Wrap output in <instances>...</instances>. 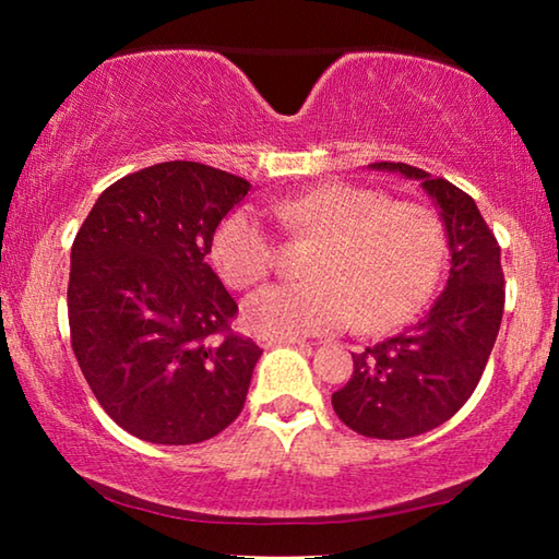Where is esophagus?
<instances>
[{"instance_id":"34e87169","label":"esophagus","mask_w":559,"mask_h":559,"mask_svg":"<svg viewBox=\"0 0 559 559\" xmlns=\"http://www.w3.org/2000/svg\"><path fill=\"white\" fill-rule=\"evenodd\" d=\"M259 345L261 347H278V345H306L302 343V340H298V337H269V335H263V337H259Z\"/></svg>"}]
</instances>
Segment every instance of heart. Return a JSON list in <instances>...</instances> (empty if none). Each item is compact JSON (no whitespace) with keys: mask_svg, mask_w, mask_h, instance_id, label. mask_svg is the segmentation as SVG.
<instances>
[{"mask_svg":"<svg viewBox=\"0 0 559 559\" xmlns=\"http://www.w3.org/2000/svg\"><path fill=\"white\" fill-rule=\"evenodd\" d=\"M296 234L318 239L310 281L273 283L246 300V320L263 335L302 337L402 325L437 286L447 257L443 224L429 206L349 182H325L271 204ZM212 257L224 281L246 288L276 266V241L261 216L239 206L214 234Z\"/></svg>","mask_w":559,"mask_h":559,"instance_id":"heart-1","label":"heart"}]
</instances>
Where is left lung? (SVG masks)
I'll return each mask as SVG.
<instances>
[{
	"label": "left lung",
	"mask_w": 559,
	"mask_h": 559,
	"mask_svg": "<svg viewBox=\"0 0 559 559\" xmlns=\"http://www.w3.org/2000/svg\"><path fill=\"white\" fill-rule=\"evenodd\" d=\"M421 182L447 226L449 281L429 313L404 333L353 355L333 409L370 439H409L449 421L476 390L506 306L500 246L476 202L441 177L404 163H374Z\"/></svg>",
	"instance_id": "8db88e82"
}]
</instances>
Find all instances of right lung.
<instances>
[{"mask_svg": "<svg viewBox=\"0 0 559 559\" xmlns=\"http://www.w3.org/2000/svg\"><path fill=\"white\" fill-rule=\"evenodd\" d=\"M249 189L210 165L159 163L110 185L75 234L71 347L98 404L132 437L187 447L243 409L263 349L231 333L239 306L206 257Z\"/></svg>", "mask_w": 559, "mask_h": 559, "instance_id": "1", "label": "right lung"}]
</instances>
